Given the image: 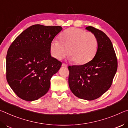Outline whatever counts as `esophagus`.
Instances as JSON below:
<instances>
[{"label": "esophagus", "mask_w": 128, "mask_h": 128, "mask_svg": "<svg viewBox=\"0 0 128 128\" xmlns=\"http://www.w3.org/2000/svg\"><path fill=\"white\" fill-rule=\"evenodd\" d=\"M62 67H65V68H66V67H68V64H62Z\"/></svg>", "instance_id": "1"}]
</instances>
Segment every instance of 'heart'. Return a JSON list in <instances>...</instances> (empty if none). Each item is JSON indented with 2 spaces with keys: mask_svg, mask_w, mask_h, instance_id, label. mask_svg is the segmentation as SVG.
<instances>
[{
  "mask_svg": "<svg viewBox=\"0 0 128 128\" xmlns=\"http://www.w3.org/2000/svg\"><path fill=\"white\" fill-rule=\"evenodd\" d=\"M59 42L53 41L50 52L56 59L61 60L67 54L68 58L78 64H86L93 59L98 50L96 36L83 29L70 28L60 33Z\"/></svg>",
  "mask_w": 128,
  "mask_h": 128,
  "instance_id": "obj_1",
  "label": "heart"
}]
</instances>
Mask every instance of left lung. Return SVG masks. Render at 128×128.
<instances>
[{
	"label": "left lung",
	"mask_w": 128,
	"mask_h": 128,
	"mask_svg": "<svg viewBox=\"0 0 128 128\" xmlns=\"http://www.w3.org/2000/svg\"><path fill=\"white\" fill-rule=\"evenodd\" d=\"M86 29L96 36L98 50L91 60L83 65L69 66L68 84L74 95L93 100L111 86L117 69V60L111 41L102 30L93 26Z\"/></svg>",
	"instance_id": "obj_1"
}]
</instances>
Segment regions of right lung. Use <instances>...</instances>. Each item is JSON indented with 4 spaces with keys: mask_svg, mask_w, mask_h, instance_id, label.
I'll use <instances>...</instances> for the list:
<instances>
[{
    "mask_svg": "<svg viewBox=\"0 0 128 128\" xmlns=\"http://www.w3.org/2000/svg\"><path fill=\"white\" fill-rule=\"evenodd\" d=\"M60 26L33 25L18 36L6 56V78L18 97L38 99L49 91L50 79L62 62L50 54V45L62 30Z\"/></svg>",
    "mask_w": 128,
    "mask_h": 128,
    "instance_id": "right-lung-1",
    "label": "right lung"
}]
</instances>
